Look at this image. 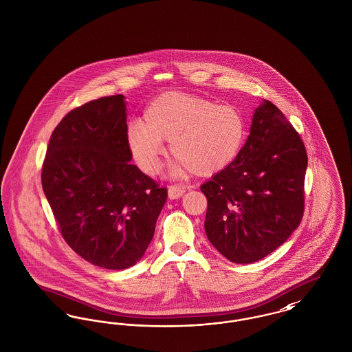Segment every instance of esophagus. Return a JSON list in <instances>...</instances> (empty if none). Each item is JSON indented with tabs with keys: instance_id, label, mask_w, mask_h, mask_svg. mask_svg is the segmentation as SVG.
Listing matches in <instances>:
<instances>
[{
	"instance_id": "esophagus-1",
	"label": "esophagus",
	"mask_w": 352,
	"mask_h": 352,
	"mask_svg": "<svg viewBox=\"0 0 352 352\" xmlns=\"http://www.w3.org/2000/svg\"><path fill=\"white\" fill-rule=\"evenodd\" d=\"M184 191H186L184 186L171 184V186H168V198L170 199H178L184 195Z\"/></svg>"
}]
</instances>
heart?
Returning <instances> with one entry per match:
<instances>
[{
    "mask_svg": "<svg viewBox=\"0 0 352 352\" xmlns=\"http://www.w3.org/2000/svg\"><path fill=\"white\" fill-rule=\"evenodd\" d=\"M245 118L231 104L219 105L208 98L166 92L151 101L142 121L128 126L126 142L135 162L148 174L161 168L164 141L178 161L177 170L210 177L228 168L243 149Z\"/></svg>",
    "mask_w": 352,
    "mask_h": 352,
    "instance_id": "1",
    "label": "heart"
}]
</instances>
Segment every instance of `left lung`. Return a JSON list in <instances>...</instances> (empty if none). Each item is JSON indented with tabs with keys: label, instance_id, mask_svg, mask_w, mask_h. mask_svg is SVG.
<instances>
[{
	"label": "left lung",
	"instance_id": "1",
	"mask_svg": "<svg viewBox=\"0 0 352 352\" xmlns=\"http://www.w3.org/2000/svg\"><path fill=\"white\" fill-rule=\"evenodd\" d=\"M306 168L301 135L264 100L237 158L201 186L210 243L234 264L254 263L276 251L301 223Z\"/></svg>",
	"mask_w": 352,
	"mask_h": 352
}]
</instances>
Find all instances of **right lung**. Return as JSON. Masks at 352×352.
<instances>
[{
    "label": "right lung",
    "mask_w": 352,
    "mask_h": 352,
    "mask_svg": "<svg viewBox=\"0 0 352 352\" xmlns=\"http://www.w3.org/2000/svg\"><path fill=\"white\" fill-rule=\"evenodd\" d=\"M122 95L88 101L51 134L42 187L60 234L88 263L129 268L151 244L168 198L132 160Z\"/></svg>",
    "instance_id": "add662e5"
}]
</instances>
